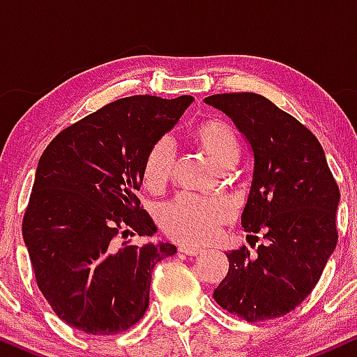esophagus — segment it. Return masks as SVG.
<instances>
[{
	"instance_id": "esophagus-1",
	"label": "esophagus",
	"mask_w": 357,
	"mask_h": 357,
	"mask_svg": "<svg viewBox=\"0 0 357 357\" xmlns=\"http://www.w3.org/2000/svg\"><path fill=\"white\" fill-rule=\"evenodd\" d=\"M179 252L184 253V255H188V257H198V255H202L204 250L203 248H196V247H188V245H184V247H179Z\"/></svg>"
}]
</instances>
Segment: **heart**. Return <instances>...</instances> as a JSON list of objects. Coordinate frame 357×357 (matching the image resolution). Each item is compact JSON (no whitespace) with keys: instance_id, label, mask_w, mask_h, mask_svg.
<instances>
[{"instance_id":"1","label":"heart","mask_w":357,"mask_h":357,"mask_svg":"<svg viewBox=\"0 0 357 357\" xmlns=\"http://www.w3.org/2000/svg\"><path fill=\"white\" fill-rule=\"evenodd\" d=\"M195 142L208 161L221 171L236 162L240 154L238 139L223 122H206L195 130ZM174 167V147L169 139H161L146 155L142 178L149 190H159L167 183ZM231 220V210L221 199L181 195L161 211V227L171 238L202 245Z\"/></svg>"}]
</instances>
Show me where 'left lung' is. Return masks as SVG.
Returning <instances> with one entry per match:
<instances>
[{
	"instance_id": "obj_1",
	"label": "left lung",
	"mask_w": 357,
	"mask_h": 357,
	"mask_svg": "<svg viewBox=\"0 0 357 357\" xmlns=\"http://www.w3.org/2000/svg\"><path fill=\"white\" fill-rule=\"evenodd\" d=\"M204 104L248 142L253 173L241 227L265 240L255 257L245 247L227 253L230 268L213 297L248 322L280 317L312 292L333 255L339 188L314 134L264 96L216 93Z\"/></svg>"
}]
</instances>
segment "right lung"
Listing matches in <instances>:
<instances>
[{
    "instance_id": "1",
    "label": "right lung",
    "mask_w": 357,
    "mask_h": 357,
    "mask_svg": "<svg viewBox=\"0 0 357 357\" xmlns=\"http://www.w3.org/2000/svg\"><path fill=\"white\" fill-rule=\"evenodd\" d=\"M192 100L119 99L61 130L40 158L23 240L38 289L82 333L134 326L149 307L154 265L176 253L167 241L136 247L119 238L158 230L136 196L146 155Z\"/></svg>"
}]
</instances>
